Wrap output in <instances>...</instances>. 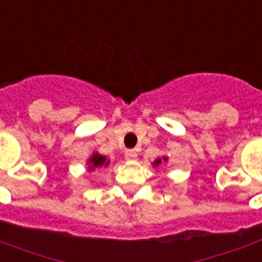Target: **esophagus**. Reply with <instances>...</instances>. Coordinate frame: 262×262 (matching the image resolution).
I'll return each instance as SVG.
<instances>
[{
	"label": "esophagus",
	"mask_w": 262,
	"mask_h": 262,
	"mask_svg": "<svg viewBox=\"0 0 262 262\" xmlns=\"http://www.w3.org/2000/svg\"><path fill=\"white\" fill-rule=\"evenodd\" d=\"M124 156H125V158H127V160L134 161V160H137V158H138V152H137V150H127Z\"/></svg>",
	"instance_id": "34e87169"
}]
</instances>
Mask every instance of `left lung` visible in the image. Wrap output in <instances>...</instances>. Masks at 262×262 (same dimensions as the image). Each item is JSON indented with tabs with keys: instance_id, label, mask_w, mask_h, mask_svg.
Wrapping results in <instances>:
<instances>
[{
	"instance_id": "left-lung-1",
	"label": "left lung",
	"mask_w": 262,
	"mask_h": 262,
	"mask_svg": "<svg viewBox=\"0 0 262 262\" xmlns=\"http://www.w3.org/2000/svg\"><path fill=\"white\" fill-rule=\"evenodd\" d=\"M164 160H166V158H164ZM158 162H161V160H158V161H157V162H156V165H158Z\"/></svg>"
}]
</instances>
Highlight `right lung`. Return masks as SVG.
I'll use <instances>...</instances> for the list:
<instances>
[{
  "instance_id": "1",
  "label": "right lung",
  "mask_w": 262,
  "mask_h": 262,
  "mask_svg": "<svg viewBox=\"0 0 262 262\" xmlns=\"http://www.w3.org/2000/svg\"><path fill=\"white\" fill-rule=\"evenodd\" d=\"M89 169H95V167H100L102 166V165H108L110 164V161H106L105 157L102 156H98V154H93V157L91 158V161H89Z\"/></svg>"
}]
</instances>
